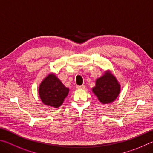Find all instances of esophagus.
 Masks as SVG:
<instances>
[{
    "mask_svg": "<svg viewBox=\"0 0 153 153\" xmlns=\"http://www.w3.org/2000/svg\"><path fill=\"white\" fill-rule=\"evenodd\" d=\"M76 89H85V85H77Z\"/></svg>",
    "mask_w": 153,
    "mask_h": 153,
    "instance_id": "esophagus-1",
    "label": "esophagus"
}]
</instances>
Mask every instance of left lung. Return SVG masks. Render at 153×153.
I'll return each mask as SVG.
<instances>
[{"mask_svg":"<svg viewBox=\"0 0 153 153\" xmlns=\"http://www.w3.org/2000/svg\"><path fill=\"white\" fill-rule=\"evenodd\" d=\"M120 85L117 79L110 72L107 71L104 75L96 81L93 92L100 102L103 104L113 102L118 96Z\"/></svg>","mask_w":153,"mask_h":153,"instance_id":"left-lung-1","label":"left lung"}]
</instances>
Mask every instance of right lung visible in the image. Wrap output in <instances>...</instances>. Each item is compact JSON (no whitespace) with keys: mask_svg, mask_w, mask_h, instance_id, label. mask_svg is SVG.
Listing matches in <instances>:
<instances>
[{"mask_svg":"<svg viewBox=\"0 0 153 153\" xmlns=\"http://www.w3.org/2000/svg\"><path fill=\"white\" fill-rule=\"evenodd\" d=\"M68 91V88L53 74H48L39 87V95L42 102L53 108H58L62 104Z\"/></svg>","mask_w":153,"mask_h":153,"instance_id":"add662e5","label":"right lung"}]
</instances>
